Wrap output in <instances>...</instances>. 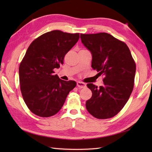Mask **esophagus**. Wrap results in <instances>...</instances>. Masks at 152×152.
<instances>
[{
    "instance_id": "1",
    "label": "esophagus",
    "mask_w": 152,
    "mask_h": 152,
    "mask_svg": "<svg viewBox=\"0 0 152 152\" xmlns=\"http://www.w3.org/2000/svg\"><path fill=\"white\" fill-rule=\"evenodd\" d=\"M77 86H78L79 88H86V84L85 83H83L81 82H77Z\"/></svg>"
}]
</instances>
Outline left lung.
I'll return each instance as SVG.
<instances>
[{
	"label": "left lung",
	"mask_w": 152,
	"mask_h": 152,
	"mask_svg": "<svg viewBox=\"0 0 152 152\" xmlns=\"http://www.w3.org/2000/svg\"><path fill=\"white\" fill-rule=\"evenodd\" d=\"M91 53V67L104 76V85L88 83L92 96L86 102L89 114L98 119L114 117L128 101L133 89L136 64L126 44L106 33L80 34Z\"/></svg>",
	"instance_id": "1"
}]
</instances>
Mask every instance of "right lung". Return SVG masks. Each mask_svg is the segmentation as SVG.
Listing matches in <instances>:
<instances>
[{"label": "right lung", "instance_id": "obj_1", "mask_svg": "<svg viewBox=\"0 0 152 152\" xmlns=\"http://www.w3.org/2000/svg\"><path fill=\"white\" fill-rule=\"evenodd\" d=\"M79 33L55 30L31 44L19 68L21 94L30 110L48 118L59 112L69 92L76 86L53 75L54 69L63 64L64 56L78 42Z\"/></svg>", "mask_w": 152, "mask_h": 152}]
</instances>
